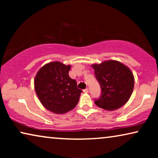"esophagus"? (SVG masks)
<instances>
[{"label": "esophagus", "instance_id": "34e87169", "mask_svg": "<svg viewBox=\"0 0 158 158\" xmlns=\"http://www.w3.org/2000/svg\"><path fill=\"white\" fill-rule=\"evenodd\" d=\"M83 92L85 93V94H87V93L89 92V89H88V88H85V89L83 90Z\"/></svg>", "mask_w": 158, "mask_h": 158}]
</instances>
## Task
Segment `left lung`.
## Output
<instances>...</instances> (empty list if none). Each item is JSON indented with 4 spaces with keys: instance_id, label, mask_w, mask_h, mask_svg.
I'll list each match as a JSON object with an SVG mask.
<instances>
[{
    "instance_id": "left-lung-1",
    "label": "left lung",
    "mask_w": 158,
    "mask_h": 158,
    "mask_svg": "<svg viewBox=\"0 0 158 158\" xmlns=\"http://www.w3.org/2000/svg\"><path fill=\"white\" fill-rule=\"evenodd\" d=\"M101 88L100 98L95 100L98 107L113 111L129 101L134 89L135 77L128 67L116 60L92 64Z\"/></svg>"
}]
</instances>
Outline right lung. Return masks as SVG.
<instances>
[{"label": "right lung", "mask_w": 158, "mask_h": 158, "mask_svg": "<svg viewBox=\"0 0 158 158\" xmlns=\"http://www.w3.org/2000/svg\"><path fill=\"white\" fill-rule=\"evenodd\" d=\"M70 65L52 62L40 69L34 78V88L45 109L62 114L71 111L79 101L81 90L77 82L70 78Z\"/></svg>", "instance_id": "1"}]
</instances>
